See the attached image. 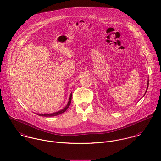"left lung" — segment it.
<instances>
[{
	"instance_id": "1",
	"label": "left lung",
	"mask_w": 161,
	"mask_h": 161,
	"mask_svg": "<svg viewBox=\"0 0 161 161\" xmlns=\"http://www.w3.org/2000/svg\"><path fill=\"white\" fill-rule=\"evenodd\" d=\"M148 86H149V80H147V89H146V90L145 94H146V91H147V88H148ZM145 94H144V95H145Z\"/></svg>"
}]
</instances>
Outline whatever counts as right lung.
I'll list each match as a JSON object with an SVG mask.
<instances>
[{"instance_id":"1","label":"right lung","mask_w":161,"mask_h":161,"mask_svg":"<svg viewBox=\"0 0 161 161\" xmlns=\"http://www.w3.org/2000/svg\"><path fill=\"white\" fill-rule=\"evenodd\" d=\"M72 92L70 94V98H69V102L67 104V106L65 107H64L63 109L60 110V111H58V112H54L53 114H36L37 115H39V116H44V117H53V116H55V115H60L62 113H64V112L66 111V110L69 108V107L70 106V104H71V101H72Z\"/></svg>"}]
</instances>
